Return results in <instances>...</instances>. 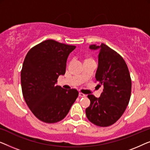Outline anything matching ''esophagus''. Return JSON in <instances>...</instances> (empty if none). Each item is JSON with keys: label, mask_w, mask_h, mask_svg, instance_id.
<instances>
[{"label": "esophagus", "mask_w": 150, "mask_h": 150, "mask_svg": "<svg viewBox=\"0 0 150 150\" xmlns=\"http://www.w3.org/2000/svg\"><path fill=\"white\" fill-rule=\"evenodd\" d=\"M79 96L80 97H85L86 95V94H84L82 93V92H79Z\"/></svg>", "instance_id": "34e87169"}]
</instances>
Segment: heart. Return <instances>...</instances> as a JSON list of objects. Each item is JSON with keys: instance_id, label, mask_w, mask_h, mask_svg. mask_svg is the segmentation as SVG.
Segmentation results:
<instances>
[{"instance_id": "b5f03b06", "label": "heart", "mask_w": 150, "mask_h": 150, "mask_svg": "<svg viewBox=\"0 0 150 150\" xmlns=\"http://www.w3.org/2000/svg\"><path fill=\"white\" fill-rule=\"evenodd\" d=\"M92 60V59L90 58H86V60Z\"/></svg>"}]
</instances>
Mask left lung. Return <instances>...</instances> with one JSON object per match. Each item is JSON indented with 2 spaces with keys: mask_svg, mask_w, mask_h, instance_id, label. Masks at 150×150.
Wrapping results in <instances>:
<instances>
[{
  "mask_svg": "<svg viewBox=\"0 0 150 150\" xmlns=\"http://www.w3.org/2000/svg\"><path fill=\"white\" fill-rule=\"evenodd\" d=\"M90 48L100 49L96 81L104 88L99 98L88 94L90 105L86 114L92 123L107 127L115 123L125 111L131 94V79L125 61L116 52L104 43Z\"/></svg>",
  "mask_w": 150,
  "mask_h": 150,
  "instance_id": "8db88e82",
  "label": "left lung"
}]
</instances>
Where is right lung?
<instances>
[{
    "mask_svg": "<svg viewBox=\"0 0 150 150\" xmlns=\"http://www.w3.org/2000/svg\"><path fill=\"white\" fill-rule=\"evenodd\" d=\"M75 47L49 39L26 54L21 71L23 96L42 122L52 124L64 119L79 95L77 90L56 86L59 75H64L67 58Z\"/></svg>",
    "mask_w": 150,
    "mask_h": 150,
    "instance_id": "obj_1",
    "label": "right lung"
}]
</instances>
